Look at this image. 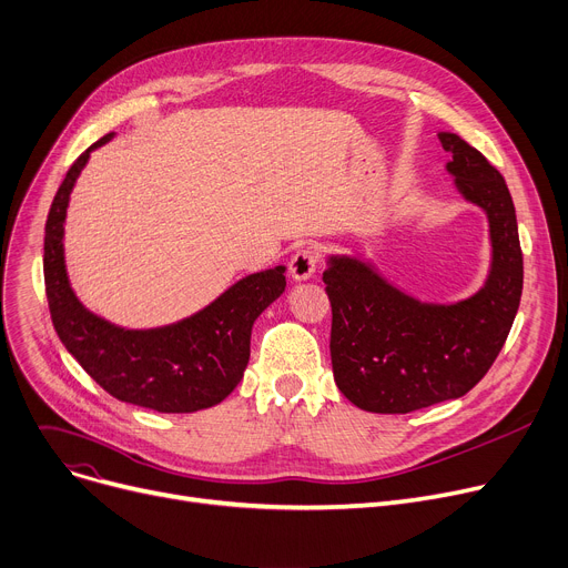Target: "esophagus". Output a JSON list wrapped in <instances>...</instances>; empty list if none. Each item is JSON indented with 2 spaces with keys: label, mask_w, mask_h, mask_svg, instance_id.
Returning a JSON list of instances; mask_svg holds the SVG:
<instances>
[{
  "label": "esophagus",
  "mask_w": 568,
  "mask_h": 568,
  "mask_svg": "<svg viewBox=\"0 0 568 568\" xmlns=\"http://www.w3.org/2000/svg\"><path fill=\"white\" fill-rule=\"evenodd\" d=\"M317 260H320V255H317L315 248H301V251H296L292 255V260H290V276L294 281H298V283L313 278V274L317 270Z\"/></svg>",
  "instance_id": "esophagus-1"
}]
</instances>
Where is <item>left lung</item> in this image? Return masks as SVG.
Here are the masks:
<instances>
[{"mask_svg": "<svg viewBox=\"0 0 568 568\" xmlns=\"http://www.w3.org/2000/svg\"><path fill=\"white\" fill-rule=\"evenodd\" d=\"M459 196L488 221L484 285L459 301H423L363 255H328L333 379L369 413H410L466 395L498 358L523 292L516 210L505 178L459 134L438 132Z\"/></svg>", "mask_w": 568, "mask_h": 568, "instance_id": "8db88e82", "label": "left lung"}]
</instances>
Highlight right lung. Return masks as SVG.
Returning a JSON list of instances; mask_svg holds the SVG:
<instances>
[{
	"label": "right lung",
	"mask_w": 568,
	"mask_h": 568,
	"mask_svg": "<svg viewBox=\"0 0 568 568\" xmlns=\"http://www.w3.org/2000/svg\"><path fill=\"white\" fill-rule=\"evenodd\" d=\"M111 136L70 166L48 214L43 272L52 324L63 347L111 397L160 413L210 408L242 382L253 324L285 292V267L248 274L199 313L166 326L125 328L91 313L70 287L63 225L74 182Z\"/></svg>",
	"instance_id": "right-lung-1"
}]
</instances>
